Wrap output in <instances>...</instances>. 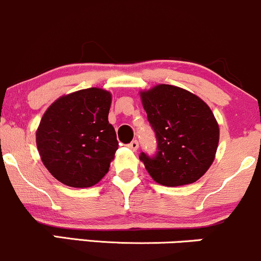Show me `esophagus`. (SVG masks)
<instances>
[{"instance_id": "1", "label": "esophagus", "mask_w": 261, "mask_h": 261, "mask_svg": "<svg viewBox=\"0 0 261 261\" xmlns=\"http://www.w3.org/2000/svg\"><path fill=\"white\" fill-rule=\"evenodd\" d=\"M128 146H129V148L132 149V150H133V151H136L137 149H138V146H139V143L137 142V140H133V142H130L129 144H128Z\"/></svg>"}]
</instances>
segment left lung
<instances>
[{"label":"left lung","instance_id":"obj_1","mask_svg":"<svg viewBox=\"0 0 261 261\" xmlns=\"http://www.w3.org/2000/svg\"><path fill=\"white\" fill-rule=\"evenodd\" d=\"M158 151L140 153L146 171L164 186L195 182L210 169L219 142V127L211 108L181 87L158 85L140 92Z\"/></svg>","mask_w":261,"mask_h":261}]
</instances>
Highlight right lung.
Returning a JSON list of instances; mask_svg holds the SVG:
<instances>
[{
	"instance_id": "right-lung-1",
	"label": "right lung",
	"mask_w": 261,
	"mask_h": 261,
	"mask_svg": "<svg viewBox=\"0 0 261 261\" xmlns=\"http://www.w3.org/2000/svg\"><path fill=\"white\" fill-rule=\"evenodd\" d=\"M112 95L91 87L61 96L37 129V148L49 172L71 187H91L108 172L118 149L108 122Z\"/></svg>"
}]
</instances>
